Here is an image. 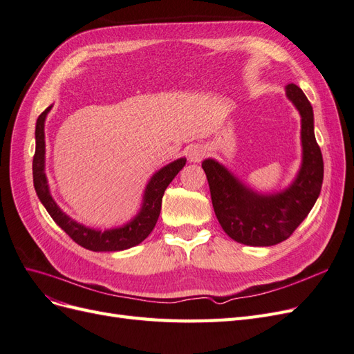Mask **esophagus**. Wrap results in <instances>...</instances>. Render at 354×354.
Returning a JSON list of instances; mask_svg holds the SVG:
<instances>
[{
  "label": "esophagus",
  "mask_w": 354,
  "mask_h": 354,
  "mask_svg": "<svg viewBox=\"0 0 354 354\" xmlns=\"http://www.w3.org/2000/svg\"><path fill=\"white\" fill-rule=\"evenodd\" d=\"M187 156L190 162H199L205 156V149L199 145H194L187 149Z\"/></svg>",
  "instance_id": "34e87169"
}]
</instances>
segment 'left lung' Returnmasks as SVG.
<instances>
[{
    "mask_svg": "<svg viewBox=\"0 0 354 354\" xmlns=\"http://www.w3.org/2000/svg\"><path fill=\"white\" fill-rule=\"evenodd\" d=\"M286 95L301 115L303 145L301 168L288 189L274 195L255 194L217 160L202 162L218 223L243 245L270 246L288 239L308 216L322 189L324 158L315 137L313 108L295 84L286 85Z\"/></svg>",
    "mask_w": 354,
    "mask_h": 354,
    "instance_id": "8db88e82",
    "label": "left lung"
}]
</instances>
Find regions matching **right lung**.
<instances>
[{
  "mask_svg": "<svg viewBox=\"0 0 354 354\" xmlns=\"http://www.w3.org/2000/svg\"><path fill=\"white\" fill-rule=\"evenodd\" d=\"M53 106L42 112L35 127V155L32 160V174H34V187L37 195L41 201L42 205L46 207L51 218L55 220L57 226L65 232L68 236L77 242L78 245L84 246L85 250L90 251H122L128 250L131 246H136L143 242L151 232L153 230L155 224L158 221L160 205H162V196L168 185L173 181V178L178 174V171L185 167L186 158H180L174 162L160 168L153 177L149 180V183L145 190L143 196V205L140 212L125 226L111 229V230H94L90 227H85L82 224L73 221L63 212L55 199L51 198L47 177L44 173V162H46V140H44V122L46 116L50 112Z\"/></svg>",
  "mask_w": 354,
  "mask_h": 354,
  "instance_id": "1",
  "label": "right lung"
}]
</instances>
